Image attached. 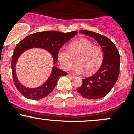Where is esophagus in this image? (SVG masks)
Masks as SVG:
<instances>
[{"instance_id":"esophagus-1","label":"esophagus","mask_w":134,"mask_h":134,"mask_svg":"<svg viewBox=\"0 0 134 134\" xmlns=\"http://www.w3.org/2000/svg\"><path fill=\"white\" fill-rule=\"evenodd\" d=\"M68 76L69 77H70V78H74V77H75L74 75H70V74H68Z\"/></svg>"}]
</instances>
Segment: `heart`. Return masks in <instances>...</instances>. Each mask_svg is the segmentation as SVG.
Masks as SVG:
<instances>
[{
  "instance_id": "b5f03b06",
  "label": "heart",
  "mask_w": 134,
  "mask_h": 134,
  "mask_svg": "<svg viewBox=\"0 0 134 134\" xmlns=\"http://www.w3.org/2000/svg\"><path fill=\"white\" fill-rule=\"evenodd\" d=\"M76 58L77 64L73 68L75 73L91 74L98 70L103 60L102 49L94 46L91 41L81 38L69 45L68 49L62 47L57 53L60 66L64 70L70 69Z\"/></svg>"
}]
</instances>
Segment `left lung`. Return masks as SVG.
Returning a JSON list of instances; mask_svg holds the SVG:
<instances>
[{
    "instance_id": "1",
    "label": "left lung",
    "mask_w": 134,
    "mask_h": 134,
    "mask_svg": "<svg viewBox=\"0 0 134 134\" xmlns=\"http://www.w3.org/2000/svg\"><path fill=\"white\" fill-rule=\"evenodd\" d=\"M89 36L100 44L104 52L102 64L92 76L83 79V84L77 91L83 97L97 100L106 96L117 81L120 71V55L111 40L98 33L89 30H79Z\"/></svg>"
}]
</instances>
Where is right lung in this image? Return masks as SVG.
<instances>
[{
  "label": "right lung",
  "instance_id": "1",
  "mask_svg": "<svg viewBox=\"0 0 134 134\" xmlns=\"http://www.w3.org/2000/svg\"><path fill=\"white\" fill-rule=\"evenodd\" d=\"M77 34V31L70 32H60L55 31H44L30 34L19 42L14 49L12 58V70L13 81L17 89L23 96L30 100H40L47 96L53 91L57 81L60 77L66 75L67 73L63 70L53 67L51 75L46 83L37 88H27L20 83L18 79L15 72V65L19 56L29 49L38 47L47 50L53 57L54 64L57 60V53L62 46L74 38Z\"/></svg>",
  "mask_w": 134,
  "mask_h": 134
}]
</instances>
